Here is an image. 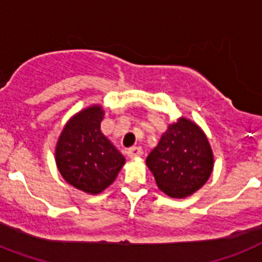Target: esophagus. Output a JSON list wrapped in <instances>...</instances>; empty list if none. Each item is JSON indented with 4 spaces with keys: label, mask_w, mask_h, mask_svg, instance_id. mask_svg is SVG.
<instances>
[{
    "label": "esophagus",
    "mask_w": 262,
    "mask_h": 262,
    "mask_svg": "<svg viewBox=\"0 0 262 262\" xmlns=\"http://www.w3.org/2000/svg\"><path fill=\"white\" fill-rule=\"evenodd\" d=\"M127 156L130 158H135V157H140L142 155V149L138 148V146H132V148L127 149Z\"/></svg>",
    "instance_id": "esophagus-1"
}]
</instances>
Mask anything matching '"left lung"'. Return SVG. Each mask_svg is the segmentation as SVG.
I'll return each mask as SVG.
<instances>
[{"label": "left lung", "instance_id": "1", "mask_svg": "<svg viewBox=\"0 0 262 262\" xmlns=\"http://www.w3.org/2000/svg\"><path fill=\"white\" fill-rule=\"evenodd\" d=\"M146 165L158 189L172 199H185L201 188L212 174L213 151L201 127L185 117L168 126Z\"/></svg>", "mask_w": 262, "mask_h": 262}]
</instances>
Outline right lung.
<instances>
[{"label":"right lung","mask_w":262,"mask_h":262,"mask_svg":"<svg viewBox=\"0 0 262 262\" xmlns=\"http://www.w3.org/2000/svg\"><path fill=\"white\" fill-rule=\"evenodd\" d=\"M104 111L100 105L74 114L63 126L56 146V164L70 185L98 194L116 180L125 157L101 132Z\"/></svg>","instance_id":"1"}]
</instances>
